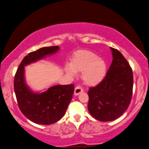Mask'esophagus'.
Masks as SVG:
<instances>
[{
	"mask_svg": "<svg viewBox=\"0 0 149 149\" xmlns=\"http://www.w3.org/2000/svg\"><path fill=\"white\" fill-rule=\"evenodd\" d=\"M83 91H84V90H83V89L82 88V87L80 86H77L74 89V95H78L79 93H82V92H83Z\"/></svg>",
	"mask_w": 149,
	"mask_h": 149,
	"instance_id": "obj_1",
	"label": "esophagus"
}]
</instances>
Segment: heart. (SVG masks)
I'll return each mask as SVG.
<instances>
[{
	"label": "heart",
	"mask_w": 149,
	"mask_h": 149,
	"mask_svg": "<svg viewBox=\"0 0 149 149\" xmlns=\"http://www.w3.org/2000/svg\"><path fill=\"white\" fill-rule=\"evenodd\" d=\"M66 71L70 76L77 72H82V79L85 84L93 86L104 79L107 71V63L94 53L87 50L75 52L71 64L66 66Z\"/></svg>",
	"instance_id": "b5f03b06"
}]
</instances>
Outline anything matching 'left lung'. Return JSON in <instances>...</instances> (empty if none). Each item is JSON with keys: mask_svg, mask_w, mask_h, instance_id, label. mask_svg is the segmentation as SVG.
Wrapping results in <instances>:
<instances>
[{"mask_svg": "<svg viewBox=\"0 0 149 149\" xmlns=\"http://www.w3.org/2000/svg\"><path fill=\"white\" fill-rule=\"evenodd\" d=\"M111 48L113 62L104 79L88 91V111L95 119L111 121L127 109L133 91V72L117 49Z\"/></svg>", "mask_w": 149, "mask_h": 149, "instance_id": "obj_1", "label": "left lung"}]
</instances>
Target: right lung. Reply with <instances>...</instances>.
Segmentation results:
<instances>
[{
	"mask_svg": "<svg viewBox=\"0 0 149 149\" xmlns=\"http://www.w3.org/2000/svg\"><path fill=\"white\" fill-rule=\"evenodd\" d=\"M58 46L46 47L30 53L23 59L14 78V91L18 107L24 116L36 124L50 125L65 115L72 100L74 85H54L35 93L26 83L24 67L58 52Z\"/></svg>",
	"mask_w": 149,
	"mask_h": 149,
	"instance_id": "right-lung-1",
	"label": "right lung"
}]
</instances>
